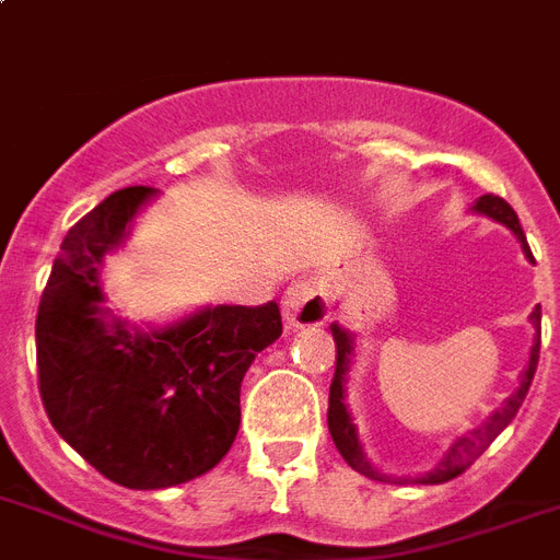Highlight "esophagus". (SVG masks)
<instances>
[{"label":"esophagus","mask_w":560,"mask_h":560,"mask_svg":"<svg viewBox=\"0 0 560 560\" xmlns=\"http://www.w3.org/2000/svg\"><path fill=\"white\" fill-rule=\"evenodd\" d=\"M329 283L323 277H303L285 291V320H289V326H317L329 317Z\"/></svg>","instance_id":"obj_1"}]
</instances>
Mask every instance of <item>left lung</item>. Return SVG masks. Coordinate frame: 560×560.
<instances>
[{
	"label": "left lung",
	"mask_w": 560,
	"mask_h": 560,
	"mask_svg": "<svg viewBox=\"0 0 560 560\" xmlns=\"http://www.w3.org/2000/svg\"><path fill=\"white\" fill-rule=\"evenodd\" d=\"M475 211H480V214H489L492 220H501L503 225H510V229L515 231V237L521 240V246H524L526 257L533 260V252H529V246H526V237H524V229H521V223H518V214L512 211L510 202L503 200V197H498V194H483V197L475 202ZM529 320H533V326H535L533 352H529V363H526L524 374H521V383H518V389H515V395H512L510 400L501 406V412L492 415V418H489L483 427L472 429L469 435L460 438V441H457L455 446L446 452V457H443L441 464H438V469H432L429 475L418 478L420 483H446V480H452V478H457L460 472H466V469H469V466H472L475 460H478V457L489 450V443L495 441L503 429L510 427L512 418L518 415L526 392H529V386H533L535 369H538L540 306L535 308L533 314H529ZM331 337H335V346H337L335 377H331V386H329V432H331V441H335L337 452L343 455V460L352 466L354 472L366 475V478H372V480H389V478H383L381 472H374L372 466H369L366 457H363V452H360V446H358V435H354L352 420H349V412H346V406H343V381H346V372H349L352 337L346 335L340 326H331Z\"/></svg>",
	"instance_id": "obj_1"
}]
</instances>
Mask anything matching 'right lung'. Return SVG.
Masks as SVG:
<instances>
[{
	"mask_svg": "<svg viewBox=\"0 0 560 560\" xmlns=\"http://www.w3.org/2000/svg\"><path fill=\"white\" fill-rule=\"evenodd\" d=\"M151 194L119 188L65 234L36 312L50 423L96 472L128 489L177 487L220 464L237 438L243 374L283 335L275 300L206 308L148 335L105 323L100 262Z\"/></svg>",
	"mask_w": 560,
	"mask_h": 560,
	"instance_id": "obj_1",
	"label": "right lung"
}]
</instances>
